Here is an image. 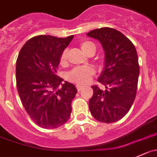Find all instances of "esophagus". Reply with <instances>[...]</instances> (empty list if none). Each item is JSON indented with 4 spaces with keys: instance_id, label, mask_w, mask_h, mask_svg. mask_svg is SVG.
Masks as SVG:
<instances>
[{
    "instance_id": "1",
    "label": "esophagus",
    "mask_w": 157,
    "mask_h": 157,
    "mask_svg": "<svg viewBox=\"0 0 157 157\" xmlns=\"http://www.w3.org/2000/svg\"><path fill=\"white\" fill-rule=\"evenodd\" d=\"M82 88H83V86H80V85H79V84H77V90H78V91L81 90Z\"/></svg>"
}]
</instances>
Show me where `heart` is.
Wrapping results in <instances>:
<instances>
[{
	"label": "heart",
	"instance_id": "1",
	"mask_svg": "<svg viewBox=\"0 0 157 157\" xmlns=\"http://www.w3.org/2000/svg\"><path fill=\"white\" fill-rule=\"evenodd\" d=\"M80 48L82 51L86 55L94 54L96 51V47L92 42L83 41L80 44ZM68 51L67 50L63 51L60 55V63L61 65H65L67 61ZM94 74V70L90 67H75L68 74L67 78L71 81L79 85H84L89 83Z\"/></svg>",
	"mask_w": 157,
	"mask_h": 157
}]
</instances>
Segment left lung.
<instances>
[{
    "instance_id": "left-lung-1",
    "label": "left lung",
    "mask_w": 157,
    "mask_h": 157,
    "mask_svg": "<svg viewBox=\"0 0 157 157\" xmlns=\"http://www.w3.org/2000/svg\"><path fill=\"white\" fill-rule=\"evenodd\" d=\"M97 39L104 51V67L98 81L106 87L91 86L94 95L89 101L93 117L102 123H114L128 113L135 100L140 67L134 45L121 32L102 27L86 33Z\"/></svg>"
}]
</instances>
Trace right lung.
Here are the masks:
<instances>
[{
    "mask_svg": "<svg viewBox=\"0 0 157 157\" xmlns=\"http://www.w3.org/2000/svg\"><path fill=\"white\" fill-rule=\"evenodd\" d=\"M74 35L58 38L39 35L21 48L16 62V81L21 103L35 124L45 129L63 125L71 117L77 90L57 76L62 52Z\"/></svg>",
    "mask_w": 157,
    "mask_h": 157,
    "instance_id": "add662e5",
    "label": "right lung"
}]
</instances>
